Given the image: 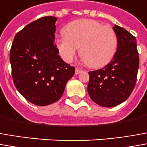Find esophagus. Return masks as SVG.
<instances>
[{
  "label": "esophagus",
  "mask_w": 147,
  "mask_h": 147,
  "mask_svg": "<svg viewBox=\"0 0 147 147\" xmlns=\"http://www.w3.org/2000/svg\"><path fill=\"white\" fill-rule=\"evenodd\" d=\"M82 69H78V68H76V69H75V74H76V75L79 74L80 73H82Z\"/></svg>",
  "instance_id": "obj_1"
}]
</instances>
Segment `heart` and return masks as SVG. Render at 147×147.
I'll return each mask as SVG.
<instances>
[{
  "instance_id": "obj_1",
  "label": "heart",
  "mask_w": 147,
  "mask_h": 147,
  "mask_svg": "<svg viewBox=\"0 0 147 147\" xmlns=\"http://www.w3.org/2000/svg\"><path fill=\"white\" fill-rule=\"evenodd\" d=\"M65 37L56 40L57 49L66 62L79 55L92 68L105 66L114 58L118 49V37L108 25L92 19L72 21L64 27Z\"/></svg>"
}]
</instances>
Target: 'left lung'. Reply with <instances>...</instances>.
I'll use <instances>...</instances> for the list:
<instances>
[{"mask_svg": "<svg viewBox=\"0 0 147 147\" xmlns=\"http://www.w3.org/2000/svg\"><path fill=\"white\" fill-rule=\"evenodd\" d=\"M113 29L118 37L115 56L102 69L89 72L88 94L103 107L118 106L129 98L135 86L139 67L135 37L117 25Z\"/></svg>", "mask_w": 147, "mask_h": 147, "instance_id": "left-lung-1", "label": "left lung"}]
</instances>
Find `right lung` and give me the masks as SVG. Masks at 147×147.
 <instances>
[{
    "label": "right lung",
    "instance_id": "1",
    "mask_svg": "<svg viewBox=\"0 0 147 147\" xmlns=\"http://www.w3.org/2000/svg\"><path fill=\"white\" fill-rule=\"evenodd\" d=\"M55 17L31 22L14 37L10 49L13 81L29 102L43 106L61 98L75 68L62 61L54 43Z\"/></svg>",
    "mask_w": 147,
    "mask_h": 147
}]
</instances>
